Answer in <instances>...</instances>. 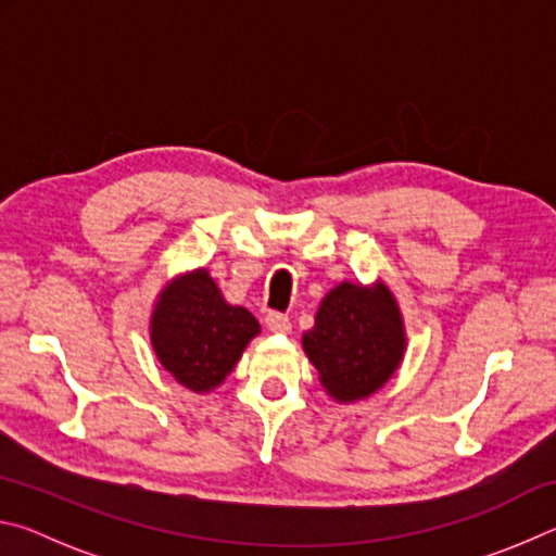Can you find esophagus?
Masks as SVG:
<instances>
[{
	"mask_svg": "<svg viewBox=\"0 0 556 556\" xmlns=\"http://www.w3.org/2000/svg\"><path fill=\"white\" fill-rule=\"evenodd\" d=\"M265 324H267V328H269L271 333H289L291 331V321H289L287 314L271 312V314H267Z\"/></svg>",
	"mask_w": 556,
	"mask_h": 556,
	"instance_id": "34e87169",
	"label": "esophagus"
}]
</instances>
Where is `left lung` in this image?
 I'll return each mask as SVG.
<instances>
[{
    "instance_id": "obj_1",
    "label": "left lung",
    "mask_w": 556,
    "mask_h": 556,
    "mask_svg": "<svg viewBox=\"0 0 556 556\" xmlns=\"http://www.w3.org/2000/svg\"><path fill=\"white\" fill-rule=\"evenodd\" d=\"M304 351L326 392L353 402L380 390L397 370L404 353V328L390 289L338 285L316 312Z\"/></svg>"
}]
</instances>
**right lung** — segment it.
Wrapping results in <instances>:
<instances>
[{
  "mask_svg": "<svg viewBox=\"0 0 556 556\" xmlns=\"http://www.w3.org/2000/svg\"><path fill=\"white\" fill-rule=\"evenodd\" d=\"M257 333V318L248 308L225 304L205 269L172 281L152 314L159 363L193 392L218 388Z\"/></svg>",
  "mask_w": 556,
  "mask_h": 556,
  "instance_id": "add662e5",
  "label": "right lung"
}]
</instances>
